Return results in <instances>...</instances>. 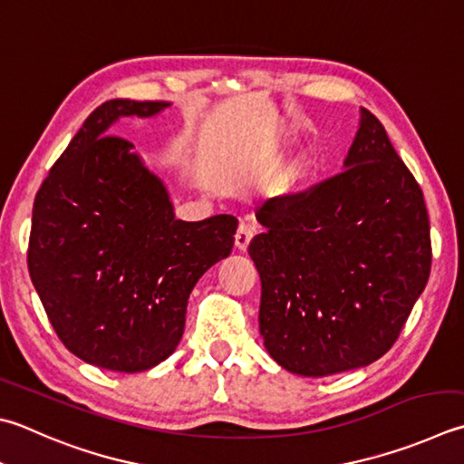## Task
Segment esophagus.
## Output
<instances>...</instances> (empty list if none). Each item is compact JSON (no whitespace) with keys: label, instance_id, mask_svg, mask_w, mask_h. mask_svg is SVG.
Instances as JSON below:
<instances>
[{"label":"esophagus","instance_id":"34e87169","mask_svg":"<svg viewBox=\"0 0 464 464\" xmlns=\"http://www.w3.org/2000/svg\"><path fill=\"white\" fill-rule=\"evenodd\" d=\"M252 236H255V232H252V228L248 224H244V222H240V226H238V230H236V236H234V242H236V248L238 250H246L248 248V244H250V240H252Z\"/></svg>","mask_w":464,"mask_h":464}]
</instances>
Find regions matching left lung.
<instances>
[{
	"instance_id": "left-lung-1",
	"label": "left lung",
	"mask_w": 464,
	"mask_h": 464,
	"mask_svg": "<svg viewBox=\"0 0 464 464\" xmlns=\"http://www.w3.org/2000/svg\"><path fill=\"white\" fill-rule=\"evenodd\" d=\"M248 255L260 275L258 325L281 368H363L396 343L430 276L422 189L362 109L343 171L260 208Z\"/></svg>"
}]
</instances>
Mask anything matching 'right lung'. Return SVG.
<instances>
[{
	"label": "right lung",
	"mask_w": 464,
	"mask_h": 464,
	"mask_svg": "<svg viewBox=\"0 0 464 464\" xmlns=\"http://www.w3.org/2000/svg\"><path fill=\"white\" fill-rule=\"evenodd\" d=\"M169 102L112 99L96 107L34 199L28 268L56 335L82 362L135 373L176 352L191 288L234 246L230 214L176 220L163 181L127 139L121 117Z\"/></svg>",
	"instance_id": "right-lung-1"
}]
</instances>
